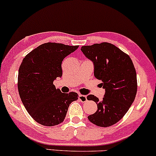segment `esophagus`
Listing matches in <instances>:
<instances>
[{"instance_id": "34e87169", "label": "esophagus", "mask_w": 156, "mask_h": 156, "mask_svg": "<svg viewBox=\"0 0 156 156\" xmlns=\"http://www.w3.org/2000/svg\"><path fill=\"white\" fill-rule=\"evenodd\" d=\"M78 98H79L80 101L82 102V103H84V102H86L87 101V96L83 95V94H79V96H78Z\"/></svg>"}]
</instances>
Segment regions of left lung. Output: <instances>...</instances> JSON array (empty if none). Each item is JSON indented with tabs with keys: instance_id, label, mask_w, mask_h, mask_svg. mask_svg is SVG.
Listing matches in <instances>:
<instances>
[{
	"instance_id": "8db88e82",
	"label": "left lung",
	"mask_w": 156,
	"mask_h": 156,
	"mask_svg": "<svg viewBox=\"0 0 156 156\" xmlns=\"http://www.w3.org/2000/svg\"><path fill=\"white\" fill-rule=\"evenodd\" d=\"M80 51L94 64V75L101 80L105 89L103 100L93 94L88 101H94L98 110L89 120L100 127L112 126L128 112L137 92L136 73L130 56L108 42L82 46Z\"/></svg>"
}]
</instances>
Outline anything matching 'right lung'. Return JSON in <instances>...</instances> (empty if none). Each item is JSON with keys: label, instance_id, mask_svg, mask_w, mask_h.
I'll list each match as a JSON object with an SVG mask.
<instances>
[{"label": "right lung", "instance_id": "add662e5", "mask_svg": "<svg viewBox=\"0 0 156 156\" xmlns=\"http://www.w3.org/2000/svg\"><path fill=\"white\" fill-rule=\"evenodd\" d=\"M78 45L48 42L39 45L23 58L18 72V91L25 108L36 122L54 126L64 121L76 92L62 93L53 81L62 76V63Z\"/></svg>", "mask_w": 156, "mask_h": 156}]
</instances>
